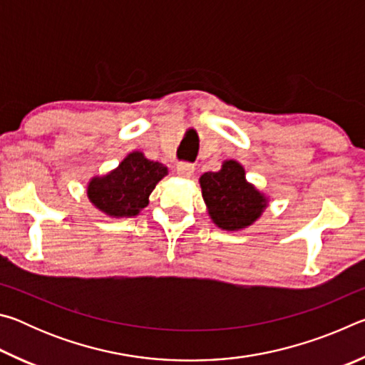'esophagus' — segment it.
Masks as SVG:
<instances>
[{"mask_svg": "<svg viewBox=\"0 0 365 365\" xmlns=\"http://www.w3.org/2000/svg\"><path fill=\"white\" fill-rule=\"evenodd\" d=\"M177 174L185 178H190L191 175L195 174V165L190 163H180L177 165Z\"/></svg>", "mask_w": 365, "mask_h": 365, "instance_id": "obj_1", "label": "esophagus"}]
</instances>
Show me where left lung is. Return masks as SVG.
Here are the masks:
<instances>
[{"label": "left lung", "mask_w": 365, "mask_h": 365, "mask_svg": "<svg viewBox=\"0 0 365 365\" xmlns=\"http://www.w3.org/2000/svg\"><path fill=\"white\" fill-rule=\"evenodd\" d=\"M202 200L215 225L227 232H238L261 217L269 197L246 180L243 165L228 159L217 172L200 177Z\"/></svg>", "instance_id": "8db88e82"}]
</instances>
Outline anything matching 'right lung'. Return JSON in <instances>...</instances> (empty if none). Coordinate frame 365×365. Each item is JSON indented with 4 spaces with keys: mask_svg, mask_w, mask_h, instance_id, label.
Segmentation results:
<instances>
[{
    "mask_svg": "<svg viewBox=\"0 0 365 365\" xmlns=\"http://www.w3.org/2000/svg\"><path fill=\"white\" fill-rule=\"evenodd\" d=\"M165 175L164 164L133 151L106 175L91 178L86 195L91 205L109 217H135L148 206L151 191Z\"/></svg>",
    "mask_w": 365,
    "mask_h": 365,
    "instance_id": "right-lung-1",
    "label": "right lung"
}]
</instances>
